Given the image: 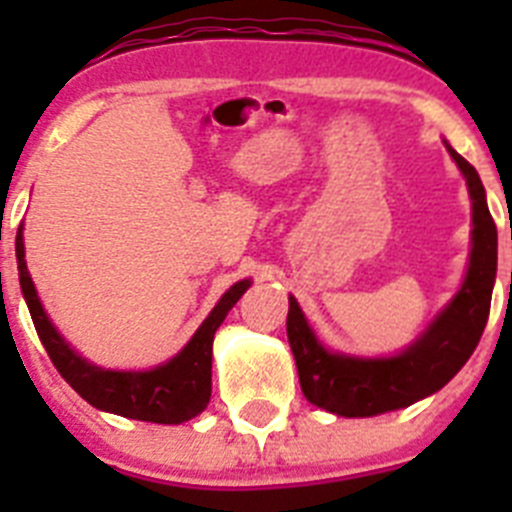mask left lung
I'll list each match as a JSON object with an SVG mask.
<instances>
[{
	"label": "left lung",
	"mask_w": 512,
	"mask_h": 512,
	"mask_svg": "<svg viewBox=\"0 0 512 512\" xmlns=\"http://www.w3.org/2000/svg\"><path fill=\"white\" fill-rule=\"evenodd\" d=\"M451 156L461 174L467 176L474 207L472 259L459 295L405 354L392 359H351L325 351L312 336L295 297H289L287 338L297 361L302 395L312 405L346 418H369L408 408L441 390L474 354L490 315L497 271V228L474 166L456 151H451Z\"/></svg>",
	"instance_id": "left-lung-1"
}]
</instances>
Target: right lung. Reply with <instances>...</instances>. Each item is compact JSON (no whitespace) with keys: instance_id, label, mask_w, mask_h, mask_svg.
<instances>
[{"instance_id":"add662e5","label":"right lung","mask_w":512,"mask_h":512,"mask_svg":"<svg viewBox=\"0 0 512 512\" xmlns=\"http://www.w3.org/2000/svg\"><path fill=\"white\" fill-rule=\"evenodd\" d=\"M17 269H20V287L25 295L35 330L45 351L51 356L53 366L66 382L79 392L89 405L122 418L148 420V423H184V420L200 415L207 408L212 392V338L220 323L225 320L230 307L241 300L248 289L246 282H238L217 302L210 318L194 333L192 341L184 346L182 354H176L169 364L151 369V372H104L99 366L87 364L76 356L63 338L58 336L51 320L45 318L33 279L25 266V243L22 228L17 233Z\"/></svg>"}]
</instances>
